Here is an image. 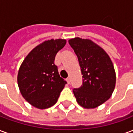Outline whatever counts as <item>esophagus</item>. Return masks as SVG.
I'll use <instances>...</instances> for the list:
<instances>
[{
	"label": "esophagus",
	"mask_w": 133,
	"mask_h": 133,
	"mask_svg": "<svg viewBox=\"0 0 133 133\" xmlns=\"http://www.w3.org/2000/svg\"><path fill=\"white\" fill-rule=\"evenodd\" d=\"M66 81H67V83H68L70 84V78H67Z\"/></svg>",
	"instance_id": "34e87169"
}]
</instances>
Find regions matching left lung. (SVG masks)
I'll return each mask as SVG.
<instances>
[{
  "mask_svg": "<svg viewBox=\"0 0 133 133\" xmlns=\"http://www.w3.org/2000/svg\"><path fill=\"white\" fill-rule=\"evenodd\" d=\"M69 44L78 57L83 85L72 90L78 103L92 109L102 105L114 91L116 75L110 58L104 50L89 39L75 38Z\"/></svg>",
  "mask_w": 133,
  "mask_h": 133,
  "instance_id": "1",
  "label": "left lung"
}]
</instances>
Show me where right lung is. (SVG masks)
Returning <instances> with one entry per match:
<instances>
[{"mask_svg": "<svg viewBox=\"0 0 133 133\" xmlns=\"http://www.w3.org/2000/svg\"><path fill=\"white\" fill-rule=\"evenodd\" d=\"M65 44V39L44 41L28 54L19 68V90L25 100L36 108L54 105L67 83L54 63L57 52Z\"/></svg>", "mask_w": 133, "mask_h": 133, "instance_id": "1", "label": "right lung"}]
</instances>
